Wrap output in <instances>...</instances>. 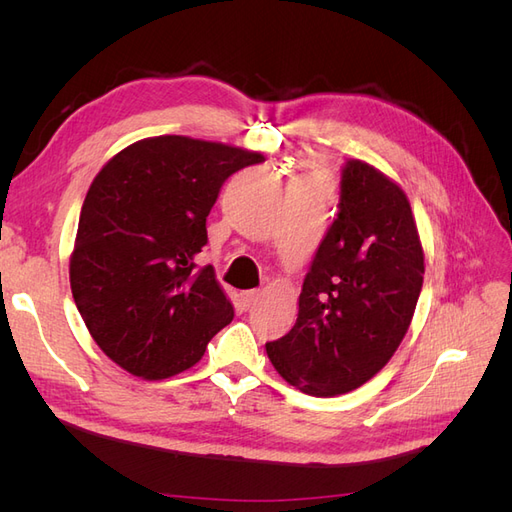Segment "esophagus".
Returning a JSON list of instances; mask_svg holds the SVG:
<instances>
[{"label":"esophagus","mask_w":512,"mask_h":512,"mask_svg":"<svg viewBox=\"0 0 512 512\" xmlns=\"http://www.w3.org/2000/svg\"><path fill=\"white\" fill-rule=\"evenodd\" d=\"M258 297H260L258 290H245V292H241V305H243V309H250L258 301Z\"/></svg>","instance_id":"1"}]
</instances>
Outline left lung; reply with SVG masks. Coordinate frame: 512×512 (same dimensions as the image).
Returning a JSON list of instances; mask_svg holds the SVG:
<instances>
[{"instance_id": "8db88e82", "label": "left lung", "mask_w": 512, "mask_h": 512, "mask_svg": "<svg viewBox=\"0 0 512 512\" xmlns=\"http://www.w3.org/2000/svg\"><path fill=\"white\" fill-rule=\"evenodd\" d=\"M423 260L406 194L374 166L346 160L337 215L303 280L297 322L267 344L273 367L314 397L359 389L410 327Z\"/></svg>"}]
</instances>
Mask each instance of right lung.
Returning a JSON list of instances; mask_svg holds the SVG:
<instances>
[{
	"label": "right lung",
	"instance_id": "right-lung-1",
	"mask_svg": "<svg viewBox=\"0 0 512 512\" xmlns=\"http://www.w3.org/2000/svg\"><path fill=\"white\" fill-rule=\"evenodd\" d=\"M260 162L239 147L156 136L100 170L81 209L70 286L108 359L147 380L175 376L232 320L213 267L196 256L224 181Z\"/></svg>",
	"mask_w": 512,
	"mask_h": 512
}]
</instances>
